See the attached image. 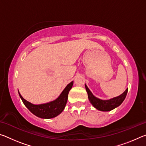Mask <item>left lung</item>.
Returning a JSON list of instances; mask_svg holds the SVG:
<instances>
[{"label":"left lung","mask_w":146,"mask_h":146,"mask_svg":"<svg viewBox=\"0 0 146 146\" xmlns=\"http://www.w3.org/2000/svg\"><path fill=\"white\" fill-rule=\"evenodd\" d=\"M86 91L88 93V98L90 100V102L91 103L94 107L97 110L102 111H110L113 110L118 106H119L123 102L126 97L128 89H127L122 95H120L118 97L113 98L111 99L103 100L99 99L94 96L92 93L91 92L90 90H89L88 86L85 85Z\"/></svg>","instance_id":"left-lung-1"}]
</instances>
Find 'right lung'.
<instances>
[{"mask_svg":"<svg viewBox=\"0 0 146 146\" xmlns=\"http://www.w3.org/2000/svg\"><path fill=\"white\" fill-rule=\"evenodd\" d=\"M73 84V82L72 81L68 84L60 95L56 100L44 104H32L31 103L24 99L19 92V94L24 104L33 114L42 118H51L56 117L62 112L67 103L69 91L72 88Z\"/></svg>","mask_w":146,"mask_h":146,"instance_id":"1","label":"right lung"}]
</instances>
